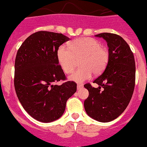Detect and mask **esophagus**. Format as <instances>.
I'll return each mask as SVG.
<instances>
[{
  "instance_id": "esophagus-1",
  "label": "esophagus",
  "mask_w": 147,
  "mask_h": 147,
  "mask_svg": "<svg viewBox=\"0 0 147 147\" xmlns=\"http://www.w3.org/2000/svg\"><path fill=\"white\" fill-rule=\"evenodd\" d=\"M83 87V84H77V89H80L81 88Z\"/></svg>"
}]
</instances>
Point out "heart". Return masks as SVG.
Returning <instances> with one entry per match:
<instances>
[{"label":"heart","instance_id":"heart-1","mask_svg":"<svg viewBox=\"0 0 147 147\" xmlns=\"http://www.w3.org/2000/svg\"><path fill=\"white\" fill-rule=\"evenodd\" d=\"M58 62L67 74L74 71L78 61L82 68L69 76L73 82H83L90 79L92 74H100L109 61V52L102 47L98 40L92 37H81L73 40L68 47L60 46L57 52Z\"/></svg>","mask_w":147,"mask_h":147}]
</instances>
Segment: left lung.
Segmentation results:
<instances>
[{"mask_svg":"<svg viewBox=\"0 0 147 147\" xmlns=\"http://www.w3.org/2000/svg\"><path fill=\"white\" fill-rule=\"evenodd\" d=\"M95 36L107 42L109 61L104 72L93 82L99 87L84 84L89 97L84 105L89 117L107 123L121 115L129 104L135 86V60L129 45L121 36L106 32Z\"/></svg>","mask_w":147,"mask_h":147,"instance_id":"8db88e82","label":"left lung"}]
</instances>
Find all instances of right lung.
Here are the masks:
<instances>
[{"label": "right lung", "mask_w": 147, "mask_h": 147, "mask_svg": "<svg viewBox=\"0 0 147 147\" xmlns=\"http://www.w3.org/2000/svg\"><path fill=\"white\" fill-rule=\"evenodd\" d=\"M69 38L61 33L40 31L25 40L15 60L14 87L24 109L37 121L50 123L62 116L76 83L65 82L57 52Z\"/></svg>", "instance_id": "obj_1"}]
</instances>
